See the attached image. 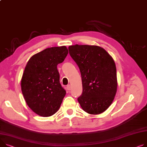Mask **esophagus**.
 Masks as SVG:
<instances>
[{
  "instance_id": "34e87169",
  "label": "esophagus",
  "mask_w": 147,
  "mask_h": 147,
  "mask_svg": "<svg viewBox=\"0 0 147 147\" xmlns=\"http://www.w3.org/2000/svg\"><path fill=\"white\" fill-rule=\"evenodd\" d=\"M67 89L68 90H70V89H71V86L70 84H68V85L67 86Z\"/></svg>"
}]
</instances>
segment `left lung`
I'll return each instance as SVG.
<instances>
[{
  "label": "left lung",
  "instance_id": "obj_1",
  "mask_svg": "<svg viewBox=\"0 0 147 147\" xmlns=\"http://www.w3.org/2000/svg\"><path fill=\"white\" fill-rule=\"evenodd\" d=\"M68 50L81 73L83 92L77 100L82 108L92 115L105 112L112 103L117 90L113 58L96 45L76 44L70 46Z\"/></svg>",
  "mask_w": 147,
  "mask_h": 147
}]
</instances>
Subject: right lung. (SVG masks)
Segmentation results:
<instances>
[{
	"instance_id": "1",
	"label": "right lung",
	"mask_w": 147,
	"mask_h": 147,
	"mask_svg": "<svg viewBox=\"0 0 147 147\" xmlns=\"http://www.w3.org/2000/svg\"><path fill=\"white\" fill-rule=\"evenodd\" d=\"M65 46L51 47L38 53L28 61L21 80V89L28 106L43 117L60 108L66 91L60 82L57 65L68 54Z\"/></svg>"
}]
</instances>
